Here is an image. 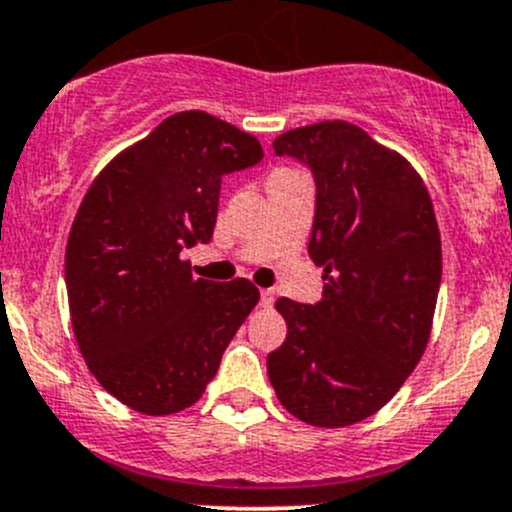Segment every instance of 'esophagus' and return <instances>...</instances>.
<instances>
[{"label":"esophagus","instance_id":"esophagus-1","mask_svg":"<svg viewBox=\"0 0 512 512\" xmlns=\"http://www.w3.org/2000/svg\"><path fill=\"white\" fill-rule=\"evenodd\" d=\"M260 304L262 307H272L275 304V289H260Z\"/></svg>","mask_w":512,"mask_h":512}]
</instances>
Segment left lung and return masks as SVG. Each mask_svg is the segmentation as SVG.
<instances>
[{
    "mask_svg": "<svg viewBox=\"0 0 512 512\" xmlns=\"http://www.w3.org/2000/svg\"><path fill=\"white\" fill-rule=\"evenodd\" d=\"M272 148L312 170L309 257L324 292L317 304L277 299L287 339L267 354V374L299 421L352 426L389 404L428 344L441 287L436 215L416 170L352 123L294 128Z\"/></svg>",
    "mask_w": 512,
    "mask_h": 512,
    "instance_id": "1",
    "label": "left lung"
}]
</instances>
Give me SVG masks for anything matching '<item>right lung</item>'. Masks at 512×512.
<instances>
[{"mask_svg": "<svg viewBox=\"0 0 512 512\" xmlns=\"http://www.w3.org/2000/svg\"><path fill=\"white\" fill-rule=\"evenodd\" d=\"M255 136L183 111L118 153L66 242L76 342L98 384L148 416L193 406L260 299L252 282L195 280L183 250L210 242L223 175L262 160Z\"/></svg>", "mask_w": 512, "mask_h": 512, "instance_id": "obj_1", "label": "right lung"}]
</instances>
